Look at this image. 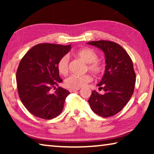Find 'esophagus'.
<instances>
[{"label": "esophagus", "mask_w": 154, "mask_h": 154, "mask_svg": "<svg viewBox=\"0 0 154 154\" xmlns=\"http://www.w3.org/2000/svg\"><path fill=\"white\" fill-rule=\"evenodd\" d=\"M79 90V88H78V89H70L69 90V92H77V91Z\"/></svg>", "instance_id": "1"}]
</instances>
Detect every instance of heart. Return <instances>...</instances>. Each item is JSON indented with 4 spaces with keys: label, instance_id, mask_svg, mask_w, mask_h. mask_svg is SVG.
<instances>
[{
    "label": "heart",
    "instance_id": "heart-1",
    "mask_svg": "<svg viewBox=\"0 0 154 154\" xmlns=\"http://www.w3.org/2000/svg\"><path fill=\"white\" fill-rule=\"evenodd\" d=\"M77 56L88 64V69L95 75H100L103 71V65L98 60V56L92 49L85 48L77 51ZM69 58L67 55L61 57L57 64V69L60 74L65 75L69 71ZM92 81V77L89 74L83 75H72L64 81L65 86L70 89H78L85 86L88 83Z\"/></svg>",
    "mask_w": 154,
    "mask_h": 154
}]
</instances>
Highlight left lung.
<instances>
[{
	"instance_id": "left-lung-1",
	"label": "left lung",
	"mask_w": 154,
	"mask_h": 154,
	"mask_svg": "<svg viewBox=\"0 0 154 154\" xmlns=\"http://www.w3.org/2000/svg\"><path fill=\"white\" fill-rule=\"evenodd\" d=\"M88 44L102 49L106 64L105 74L97 84L98 90H103L105 94L92 91L88 103L98 116H113L124 107L134 92L136 74L132 61L126 50L113 41L101 40Z\"/></svg>"
}]
</instances>
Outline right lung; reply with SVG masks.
Returning <instances> with one entry per match:
<instances>
[{"instance_id": "obj_1", "label": "right lung", "mask_w": 154, "mask_h": 154, "mask_svg": "<svg viewBox=\"0 0 154 154\" xmlns=\"http://www.w3.org/2000/svg\"><path fill=\"white\" fill-rule=\"evenodd\" d=\"M71 49V45L40 43L32 47L21 60L16 72L18 94L25 107L36 117L51 119L63 110L70 92L58 86L62 79L57 64ZM52 89L56 90L54 93Z\"/></svg>"}]
</instances>
